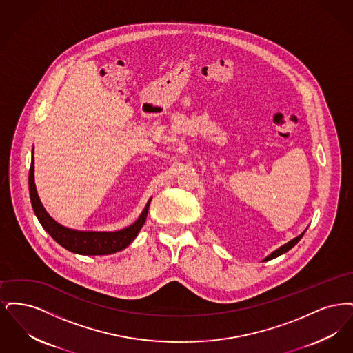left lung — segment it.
I'll list each match as a JSON object with an SVG mask.
<instances>
[{
    "label": "left lung",
    "instance_id": "8db88e82",
    "mask_svg": "<svg viewBox=\"0 0 353 353\" xmlns=\"http://www.w3.org/2000/svg\"><path fill=\"white\" fill-rule=\"evenodd\" d=\"M303 234H304V232H303L302 234L298 235L296 238H294V239H291L290 242H287L285 245L283 246H281L279 249H276L275 252H271L269 256H266L265 259H263V262H266V261H270V259H274V258H276V256H279V255H282V254H285V252H288L290 249H292L301 239H302Z\"/></svg>",
    "mask_w": 353,
    "mask_h": 353
}]
</instances>
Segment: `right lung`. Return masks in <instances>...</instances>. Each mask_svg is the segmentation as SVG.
<instances>
[{
  "label": "right lung",
  "mask_w": 353,
  "mask_h": 353,
  "mask_svg": "<svg viewBox=\"0 0 353 353\" xmlns=\"http://www.w3.org/2000/svg\"><path fill=\"white\" fill-rule=\"evenodd\" d=\"M29 192L34 213L41 222L42 228L62 248H65L68 252L81 255H107L125 249L143 228L151 203V200L147 202L140 217L125 229H121L118 232H79L59 225L58 222L51 219L49 213L45 210L34 184V160H32V165L29 170Z\"/></svg>",
  "instance_id": "obj_1"
}]
</instances>
